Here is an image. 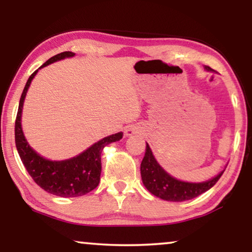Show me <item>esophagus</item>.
<instances>
[{"instance_id": "34e87169", "label": "esophagus", "mask_w": 252, "mask_h": 252, "mask_svg": "<svg viewBox=\"0 0 252 252\" xmlns=\"http://www.w3.org/2000/svg\"><path fill=\"white\" fill-rule=\"evenodd\" d=\"M136 133H139V130H137V127H135V126H129L125 129V135L126 136H132Z\"/></svg>"}]
</instances>
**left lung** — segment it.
<instances>
[{"instance_id": "8db88e82", "label": "left lung", "mask_w": 252, "mask_h": 252, "mask_svg": "<svg viewBox=\"0 0 252 252\" xmlns=\"http://www.w3.org/2000/svg\"><path fill=\"white\" fill-rule=\"evenodd\" d=\"M204 68L208 72H213L212 68L209 66H205ZM223 171L225 170H222L210 180L203 182L179 180L172 177L160 166L148 143L146 146V154L141 163V178H142L144 187L156 197L168 202H184L197 197L216 185Z\"/></svg>"}]
</instances>
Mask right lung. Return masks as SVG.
<instances>
[{
    "mask_svg": "<svg viewBox=\"0 0 252 252\" xmlns=\"http://www.w3.org/2000/svg\"><path fill=\"white\" fill-rule=\"evenodd\" d=\"M74 55L75 54L72 51H64V53L55 55L40 68L53 64L55 62L65 60V58L74 57ZM39 70H36L29 78L19 101V108L18 112H17L15 125L17 151H18L20 159H22L29 174L35 181V184L47 192L60 196V197H78V196L86 195L97 187L99 184V175H101L102 171V150L108 144L122 140L124 134L123 132H119L103 137L102 140L92 144L85 151H82L77 156L68 158V159L51 160L37 154L30 146L25 135H24L22 113L27 91H29L31 82Z\"/></svg>",
    "mask_w": 252,
    "mask_h": 252,
    "instance_id": "1",
    "label": "right lung"
}]
</instances>
